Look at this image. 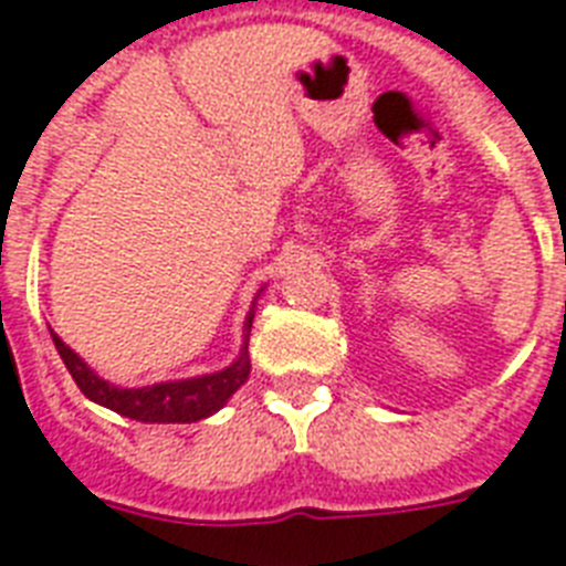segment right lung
I'll list each match as a JSON object with an SVG mask.
<instances>
[{"label":"right lung","instance_id":"right-lung-1","mask_svg":"<svg viewBox=\"0 0 566 566\" xmlns=\"http://www.w3.org/2000/svg\"><path fill=\"white\" fill-rule=\"evenodd\" d=\"M252 317H255V302H252L247 323H243V346H240V355L229 367H222L217 373H205V376L158 381V385L146 387L111 385L99 373L91 370L82 355L73 353L52 328L49 332H52V340H55L61 361L66 364V370L75 378L78 390L91 402L102 405V408H111V411L123 413V417L137 422H196L220 411L222 405L229 402L231 396L238 394V387L249 378V370H252V364H249Z\"/></svg>","mask_w":566,"mask_h":566}]
</instances>
